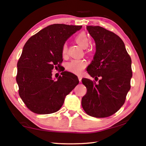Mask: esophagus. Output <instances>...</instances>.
I'll use <instances>...</instances> for the list:
<instances>
[{"instance_id":"1","label":"esophagus","mask_w":146,"mask_h":146,"mask_svg":"<svg viewBox=\"0 0 146 146\" xmlns=\"http://www.w3.org/2000/svg\"><path fill=\"white\" fill-rule=\"evenodd\" d=\"M78 78L79 82H81V81H82V76H78Z\"/></svg>"}]
</instances>
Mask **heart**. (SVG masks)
Returning <instances> with one entry per match:
<instances>
[{
	"instance_id": "heart-1",
	"label": "heart",
	"mask_w": 146,
	"mask_h": 146,
	"mask_svg": "<svg viewBox=\"0 0 146 146\" xmlns=\"http://www.w3.org/2000/svg\"><path fill=\"white\" fill-rule=\"evenodd\" d=\"M75 40L78 45L81 48H86L89 45V38L86 34L84 33H80L75 36ZM61 53L62 56H66L68 53V46L66 44H64L61 49ZM86 66V62L83 60H73L68 63L66 69L70 72L80 75L84 70Z\"/></svg>"
}]
</instances>
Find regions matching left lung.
I'll return each mask as SVG.
<instances>
[{"label": "left lung", "instance_id": "1", "mask_svg": "<svg viewBox=\"0 0 146 146\" xmlns=\"http://www.w3.org/2000/svg\"><path fill=\"white\" fill-rule=\"evenodd\" d=\"M95 40L96 53L87 71L95 81L82 78L87 93L82 106L88 115L105 118L115 114L125 102L131 88V59L117 35L100 26H87Z\"/></svg>", "mask_w": 146, "mask_h": 146}]
</instances>
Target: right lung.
I'll return each mask as SVG.
<instances>
[{"mask_svg": "<svg viewBox=\"0 0 146 146\" xmlns=\"http://www.w3.org/2000/svg\"><path fill=\"white\" fill-rule=\"evenodd\" d=\"M82 26L55 24L28 39L17 62L16 80L20 97L26 107L36 114L56 112L66 96L79 81L73 73L64 71L57 80L52 71L63 61L61 49L65 41Z\"/></svg>", "mask_w": 146, "mask_h": 146, "instance_id": "right-lung-1", "label": "right lung"}]
</instances>
